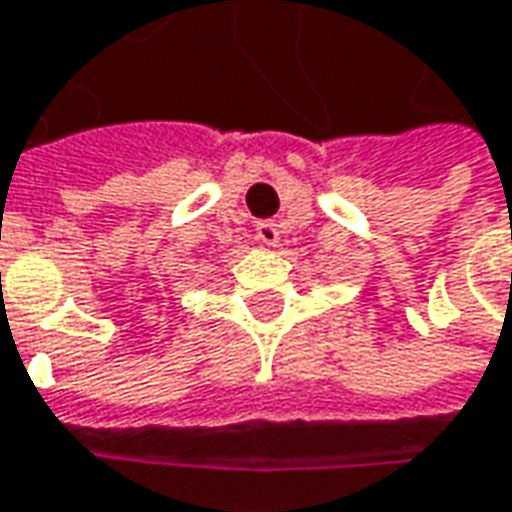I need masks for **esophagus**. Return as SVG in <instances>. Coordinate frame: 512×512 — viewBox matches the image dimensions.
Segmentation results:
<instances>
[{"mask_svg": "<svg viewBox=\"0 0 512 512\" xmlns=\"http://www.w3.org/2000/svg\"><path fill=\"white\" fill-rule=\"evenodd\" d=\"M255 235H257V241H260L263 246L280 244V227H277L274 221H257Z\"/></svg>", "mask_w": 512, "mask_h": 512, "instance_id": "34e87169", "label": "esophagus"}]
</instances>
